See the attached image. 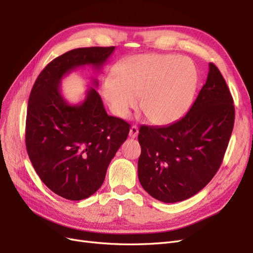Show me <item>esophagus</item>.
I'll return each mask as SVG.
<instances>
[{
  "instance_id": "esophagus-1",
  "label": "esophagus",
  "mask_w": 253,
  "mask_h": 253,
  "mask_svg": "<svg viewBox=\"0 0 253 253\" xmlns=\"http://www.w3.org/2000/svg\"><path fill=\"white\" fill-rule=\"evenodd\" d=\"M137 135H138V127H137L136 126H133L131 128H129L128 136L131 137V138H135Z\"/></svg>"
}]
</instances>
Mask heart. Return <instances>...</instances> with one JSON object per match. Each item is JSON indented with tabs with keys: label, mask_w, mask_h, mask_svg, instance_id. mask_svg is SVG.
Returning <instances> with one entry per match:
<instances>
[{
	"label": "heart",
	"mask_w": 253,
	"mask_h": 253,
	"mask_svg": "<svg viewBox=\"0 0 253 253\" xmlns=\"http://www.w3.org/2000/svg\"><path fill=\"white\" fill-rule=\"evenodd\" d=\"M198 73L192 61L178 55L134 56L125 60L117 76L110 75L103 93L113 112L126 117L141 99L140 108L153 125L178 120L193 101Z\"/></svg>",
	"instance_id": "1"
}]
</instances>
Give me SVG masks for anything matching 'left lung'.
<instances>
[{
	"mask_svg": "<svg viewBox=\"0 0 253 253\" xmlns=\"http://www.w3.org/2000/svg\"><path fill=\"white\" fill-rule=\"evenodd\" d=\"M233 125L230 90L218 68L210 63L205 85L185 116L166 126L139 128L142 188L171 204L200 192L219 169Z\"/></svg>",
	"mask_w": 253,
	"mask_h": 253,
	"instance_id": "obj_1",
	"label": "left lung"
}]
</instances>
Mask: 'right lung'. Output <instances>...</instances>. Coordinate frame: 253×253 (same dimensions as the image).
Masks as SVG:
<instances>
[{
  "instance_id": "obj_1",
  "label": "right lung",
  "mask_w": 253,
  "mask_h": 253,
  "mask_svg": "<svg viewBox=\"0 0 253 253\" xmlns=\"http://www.w3.org/2000/svg\"><path fill=\"white\" fill-rule=\"evenodd\" d=\"M114 49L83 47L63 53L46 65L30 91L25 132L28 156L41 180L66 200H84L101 187L129 125L109 116L94 88L97 79L78 104L65 100L60 84L77 67L90 65L99 72Z\"/></svg>"
}]
</instances>
